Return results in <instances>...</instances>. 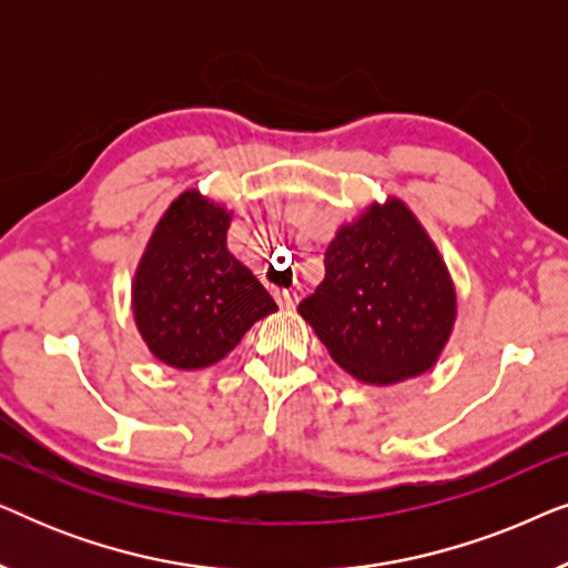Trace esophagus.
<instances>
[{
  "label": "esophagus",
  "mask_w": 568,
  "mask_h": 568,
  "mask_svg": "<svg viewBox=\"0 0 568 568\" xmlns=\"http://www.w3.org/2000/svg\"><path fill=\"white\" fill-rule=\"evenodd\" d=\"M274 297H276L278 307H282V310H292L294 305H297V294L290 292V290H276Z\"/></svg>",
  "instance_id": "1"
}]
</instances>
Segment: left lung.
Segmentation results:
<instances>
[{
	"mask_svg": "<svg viewBox=\"0 0 568 568\" xmlns=\"http://www.w3.org/2000/svg\"><path fill=\"white\" fill-rule=\"evenodd\" d=\"M297 310L348 375L390 385L437 362L455 290L422 224L390 199L338 230L325 278Z\"/></svg>",
	"mask_w": 568,
	"mask_h": 568,
	"instance_id": "obj_1",
	"label": "left lung"
}]
</instances>
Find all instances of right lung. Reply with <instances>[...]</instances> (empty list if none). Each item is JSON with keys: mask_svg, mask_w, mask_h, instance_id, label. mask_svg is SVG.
<instances>
[{"mask_svg": "<svg viewBox=\"0 0 568 568\" xmlns=\"http://www.w3.org/2000/svg\"><path fill=\"white\" fill-rule=\"evenodd\" d=\"M230 214L185 191L162 216L134 278L136 328L160 362H220L276 302L227 251Z\"/></svg>", "mask_w": 568, "mask_h": 568, "instance_id": "obj_1", "label": "right lung"}]
</instances>
